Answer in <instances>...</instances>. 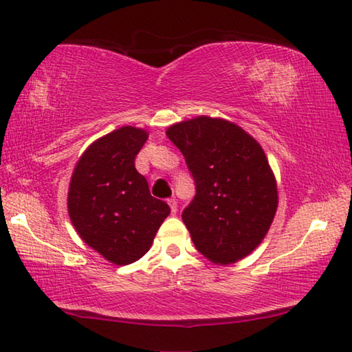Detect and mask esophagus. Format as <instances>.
<instances>
[{"instance_id":"obj_1","label":"esophagus","mask_w":352,"mask_h":352,"mask_svg":"<svg viewBox=\"0 0 352 352\" xmlns=\"http://www.w3.org/2000/svg\"><path fill=\"white\" fill-rule=\"evenodd\" d=\"M167 204H169L170 212L175 214V213H177V199H174V197H172V199H167Z\"/></svg>"}]
</instances>
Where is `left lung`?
<instances>
[{"instance_id":"obj_1","label":"left lung","mask_w":352,"mask_h":352,"mask_svg":"<svg viewBox=\"0 0 352 352\" xmlns=\"http://www.w3.org/2000/svg\"><path fill=\"white\" fill-rule=\"evenodd\" d=\"M196 183L182 213L199 253L214 264L248 256L269 232L276 180L262 146L240 126L201 115L167 129Z\"/></svg>"}]
</instances>
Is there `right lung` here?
<instances>
[{
  "label": "right lung",
  "mask_w": 352,
  "mask_h": 352,
  "mask_svg": "<svg viewBox=\"0 0 352 352\" xmlns=\"http://www.w3.org/2000/svg\"><path fill=\"white\" fill-rule=\"evenodd\" d=\"M146 139L145 129L118 128L83 151L71 177L67 212L72 226L83 242L117 265L142 258L170 213L135 170V156Z\"/></svg>",
  "instance_id": "add662e5"
}]
</instances>
